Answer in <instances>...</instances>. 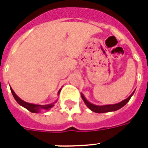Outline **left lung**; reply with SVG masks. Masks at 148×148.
I'll use <instances>...</instances> for the list:
<instances>
[{"label":"left lung","instance_id":"8db88e82","mask_svg":"<svg viewBox=\"0 0 148 148\" xmlns=\"http://www.w3.org/2000/svg\"><path fill=\"white\" fill-rule=\"evenodd\" d=\"M134 91L132 94H131L130 96H129L127 98H126L124 101H121L119 103H114V104H107V105H96V104H93V103H90L89 101L86 99V97L84 96V95L82 93H81V97L83 99L84 102L85 103L87 107H88L90 110H92L95 113H107V112H110V111H115V110H117L121 109V108H123L125 104H126L127 102L129 101V100L131 99V97H132V95H134Z\"/></svg>","mask_w":148,"mask_h":148}]
</instances>
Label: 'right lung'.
I'll return each instance as SVG.
<instances>
[{
	"label": "right lung",
	"mask_w": 148,
	"mask_h": 148,
	"mask_svg": "<svg viewBox=\"0 0 148 148\" xmlns=\"http://www.w3.org/2000/svg\"><path fill=\"white\" fill-rule=\"evenodd\" d=\"M60 90H61V89H60L59 91L58 92V96L59 95V94H60ZM10 90H11V93H12L13 96H14V99L16 100V101H17V103H19L20 105L22 106V107H24V108H26V109H27V110H30V111L32 113H39L41 110H49L51 108H53V106H54V103L58 101V100H57V101H55L54 102H53V103H49V104H45V105L27 103V102H25V101H24L23 100H21V99L20 98V97L15 94L14 91L13 90V89L11 88H10Z\"/></svg>",
	"instance_id": "1"
}]
</instances>
